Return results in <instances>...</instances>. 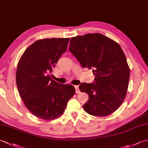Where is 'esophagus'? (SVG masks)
Masks as SVG:
<instances>
[{
    "instance_id": "1",
    "label": "esophagus",
    "mask_w": 148,
    "mask_h": 148,
    "mask_svg": "<svg viewBox=\"0 0 148 148\" xmlns=\"http://www.w3.org/2000/svg\"><path fill=\"white\" fill-rule=\"evenodd\" d=\"M75 88H76V93H80V90L79 89V86H78L77 85V86H75Z\"/></svg>"
}]
</instances>
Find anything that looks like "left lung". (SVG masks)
<instances>
[{
	"mask_svg": "<svg viewBox=\"0 0 148 148\" xmlns=\"http://www.w3.org/2000/svg\"><path fill=\"white\" fill-rule=\"evenodd\" d=\"M69 51L83 68L92 69L93 83H81V92L88 95L83 109L95 116H106L117 110L127 95L130 69L118 44L101 34L72 37Z\"/></svg>",
	"mask_w": 148,
	"mask_h": 148,
	"instance_id": "1",
	"label": "left lung"
}]
</instances>
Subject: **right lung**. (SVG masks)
<instances>
[{"label": "right lung", "instance_id": "1", "mask_svg": "<svg viewBox=\"0 0 148 148\" xmlns=\"http://www.w3.org/2000/svg\"><path fill=\"white\" fill-rule=\"evenodd\" d=\"M69 38L44 39L28 48L18 62L16 81L27 108L34 115L52 120L64 112L76 90L52 79L53 69L66 51Z\"/></svg>", "mask_w": 148, "mask_h": 148}]
</instances>
